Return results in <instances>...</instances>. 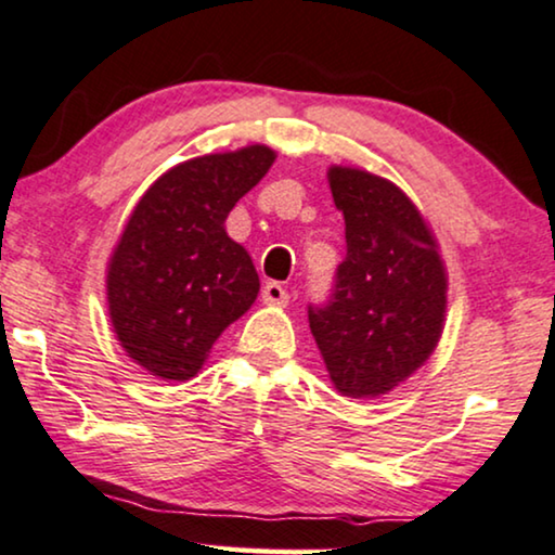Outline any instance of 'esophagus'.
<instances>
[{"label":"esophagus","instance_id":"obj_1","mask_svg":"<svg viewBox=\"0 0 555 555\" xmlns=\"http://www.w3.org/2000/svg\"><path fill=\"white\" fill-rule=\"evenodd\" d=\"M261 297H263V305H271V307H286V305H289V289H286V286L279 284V282L266 284Z\"/></svg>","mask_w":555,"mask_h":555}]
</instances>
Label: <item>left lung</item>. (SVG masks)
I'll return each mask as SVG.
<instances>
[{
	"label": "left lung",
	"instance_id": "8db88e82",
	"mask_svg": "<svg viewBox=\"0 0 555 555\" xmlns=\"http://www.w3.org/2000/svg\"><path fill=\"white\" fill-rule=\"evenodd\" d=\"M345 216V261L309 327L343 396L375 398L426 363L444 330L447 271L424 216L401 188L354 167H330Z\"/></svg>",
	"mask_w": 555,
	"mask_h": 555
}]
</instances>
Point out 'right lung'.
Returning a JSON list of instances; mask_svg holds the SVG:
<instances>
[{
    "instance_id": "obj_1",
    "label": "right lung",
    "mask_w": 555,
    "mask_h": 555,
    "mask_svg": "<svg viewBox=\"0 0 555 555\" xmlns=\"http://www.w3.org/2000/svg\"><path fill=\"white\" fill-rule=\"evenodd\" d=\"M273 159L263 144L188 159L131 212L108 261V314L129 358L157 378H195L220 332L256 301L258 273L225 218Z\"/></svg>"
}]
</instances>
